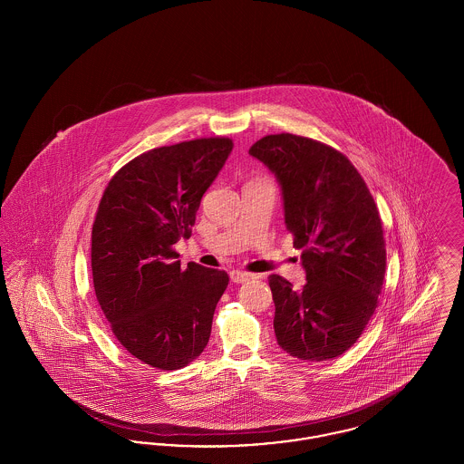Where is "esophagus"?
I'll use <instances>...</instances> for the list:
<instances>
[{
	"mask_svg": "<svg viewBox=\"0 0 464 464\" xmlns=\"http://www.w3.org/2000/svg\"><path fill=\"white\" fill-rule=\"evenodd\" d=\"M229 276H231V282H235V284H243V282H248V280L256 278L254 275L245 273V271H231Z\"/></svg>",
	"mask_w": 464,
	"mask_h": 464,
	"instance_id": "1",
	"label": "esophagus"
}]
</instances>
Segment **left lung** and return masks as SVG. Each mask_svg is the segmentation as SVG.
<instances>
[{
	"instance_id": "left-lung-1",
	"label": "left lung",
	"mask_w": 464,
	"mask_h": 464,
	"mask_svg": "<svg viewBox=\"0 0 464 464\" xmlns=\"http://www.w3.org/2000/svg\"><path fill=\"white\" fill-rule=\"evenodd\" d=\"M248 153L282 186L285 224L308 280L295 290L269 276L276 341L301 360L335 358L365 331L382 288L386 243L374 198L353 163L324 142L276 133Z\"/></svg>"
}]
</instances>
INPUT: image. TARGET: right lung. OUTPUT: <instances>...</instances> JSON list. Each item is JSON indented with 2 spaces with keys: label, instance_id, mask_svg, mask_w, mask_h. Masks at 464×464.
<instances>
[{
  "label": "right lung",
  "instance_id": "add662e5",
  "mask_svg": "<svg viewBox=\"0 0 464 464\" xmlns=\"http://www.w3.org/2000/svg\"><path fill=\"white\" fill-rule=\"evenodd\" d=\"M233 150L227 137L156 148L121 167L92 226L97 301L120 344L142 363L177 371L205 350L226 271L188 263L174 250L191 237L201 197Z\"/></svg>",
  "mask_w": 464,
  "mask_h": 464
}]
</instances>
